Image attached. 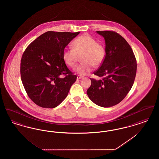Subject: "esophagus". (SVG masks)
I'll list each match as a JSON object with an SVG mask.
<instances>
[{
  "instance_id": "1",
  "label": "esophagus",
  "mask_w": 159,
  "mask_h": 159,
  "mask_svg": "<svg viewBox=\"0 0 159 159\" xmlns=\"http://www.w3.org/2000/svg\"><path fill=\"white\" fill-rule=\"evenodd\" d=\"M82 78H83V76H80V75H77V79H82Z\"/></svg>"
}]
</instances>
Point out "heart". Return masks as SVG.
<instances>
[{
    "instance_id": "heart-1",
    "label": "heart",
    "mask_w": 159,
    "mask_h": 159,
    "mask_svg": "<svg viewBox=\"0 0 159 159\" xmlns=\"http://www.w3.org/2000/svg\"><path fill=\"white\" fill-rule=\"evenodd\" d=\"M73 48H66L62 54L65 64L70 68H76L79 57L82 62L77 68L80 75H85L93 70V66H99L104 62L106 57L105 46L92 38L84 34L73 41Z\"/></svg>"
}]
</instances>
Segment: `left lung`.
Here are the masks:
<instances>
[{"label": "left lung", "mask_w": 159, "mask_h": 159, "mask_svg": "<svg viewBox=\"0 0 159 159\" xmlns=\"http://www.w3.org/2000/svg\"><path fill=\"white\" fill-rule=\"evenodd\" d=\"M106 42V57L91 79L87 94L91 101L102 107L115 106L126 97L135 79L136 58L127 41L114 31H97Z\"/></svg>", "instance_id": "1"}]
</instances>
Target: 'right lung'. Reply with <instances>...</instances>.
<instances>
[{"instance_id": "1", "label": "right lung", "mask_w": 159, "mask_h": 159, "mask_svg": "<svg viewBox=\"0 0 159 159\" xmlns=\"http://www.w3.org/2000/svg\"><path fill=\"white\" fill-rule=\"evenodd\" d=\"M79 33L47 31L24 51L20 64L21 78L29 97L38 106L57 107L76 82L77 76L67 67L62 54L66 46Z\"/></svg>"}]
</instances>
